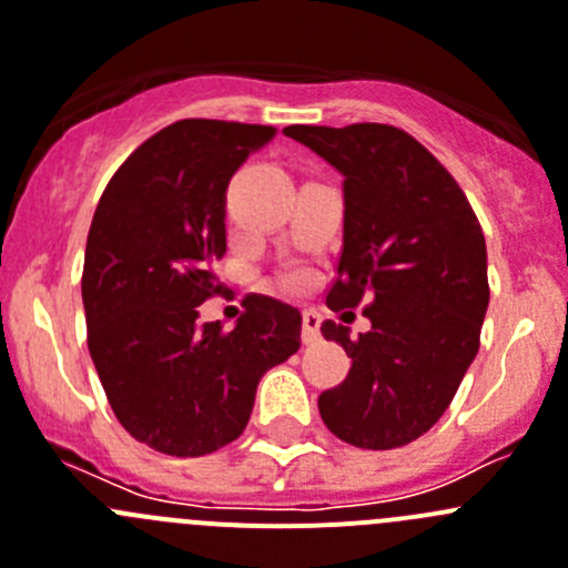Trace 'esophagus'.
Returning a JSON list of instances; mask_svg holds the SVG:
<instances>
[{"instance_id": "esophagus-1", "label": "esophagus", "mask_w": 568, "mask_h": 568, "mask_svg": "<svg viewBox=\"0 0 568 568\" xmlns=\"http://www.w3.org/2000/svg\"><path fill=\"white\" fill-rule=\"evenodd\" d=\"M320 325H322L320 314H316V311H305V314H302V342L305 344L320 342Z\"/></svg>"}]
</instances>
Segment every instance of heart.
I'll return each mask as SVG.
<instances>
[{
	"mask_svg": "<svg viewBox=\"0 0 568 568\" xmlns=\"http://www.w3.org/2000/svg\"><path fill=\"white\" fill-rule=\"evenodd\" d=\"M291 283H300V274H291Z\"/></svg>",
	"mask_w": 568,
	"mask_h": 568,
	"instance_id": "obj_1",
	"label": "heart"
}]
</instances>
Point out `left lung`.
<instances>
[{"label":"left lung","instance_id":"obj_1","mask_svg":"<svg viewBox=\"0 0 568 568\" xmlns=\"http://www.w3.org/2000/svg\"><path fill=\"white\" fill-rule=\"evenodd\" d=\"M344 176V243L327 308L373 322L342 344L349 373L320 395L325 426L344 443L389 452L423 437L452 406L479 349L490 285L479 219L457 179L404 129L288 125Z\"/></svg>","mask_w":568,"mask_h":568}]
</instances>
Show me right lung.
<instances>
[{"label": "right lung", "mask_w": 568, "mask_h": 568, "mask_svg": "<svg viewBox=\"0 0 568 568\" xmlns=\"http://www.w3.org/2000/svg\"><path fill=\"white\" fill-rule=\"evenodd\" d=\"M272 125L179 120L125 159L83 257L87 344L116 420L168 457H204L246 428L260 378L300 349V311L248 296L235 331L199 322L221 294L230 179Z\"/></svg>", "instance_id": "add662e5"}]
</instances>
